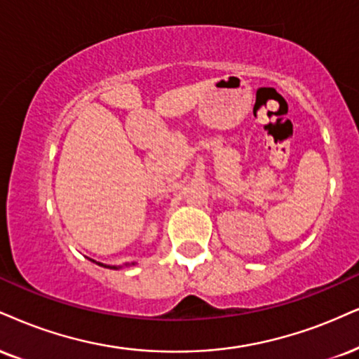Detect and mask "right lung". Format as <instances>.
<instances>
[{
  "label": "right lung",
  "instance_id": "1",
  "mask_svg": "<svg viewBox=\"0 0 359 359\" xmlns=\"http://www.w3.org/2000/svg\"><path fill=\"white\" fill-rule=\"evenodd\" d=\"M101 266H103V264H101ZM104 268H108V266H104ZM113 269H116V268H114V266H113Z\"/></svg>",
  "mask_w": 359,
  "mask_h": 359
}]
</instances>
